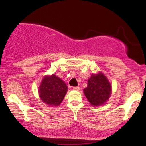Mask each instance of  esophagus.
Segmentation results:
<instances>
[{"mask_svg":"<svg viewBox=\"0 0 146 146\" xmlns=\"http://www.w3.org/2000/svg\"><path fill=\"white\" fill-rule=\"evenodd\" d=\"M73 89L74 90H77V91H78V90H80V87H79V86H75V87H73Z\"/></svg>","mask_w":146,"mask_h":146,"instance_id":"esophagus-1","label":"esophagus"}]
</instances>
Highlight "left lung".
<instances>
[{
    "label": "left lung",
    "mask_w": 146,
    "mask_h": 146,
    "mask_svg": "<svg viewBox=\"0 0 146 146\" xmlns=\"http://www.w3.org/2000/svg\"><path fill=\"white\" fill-rule=\"evenodd\" d=\"M111 90V84L106 77L99 73L92 74L88 79V86L84 89V93L92 105L100 106L109 99Z\"/></svg>",
    "instance_id": "obj_1"
}]
</instances>
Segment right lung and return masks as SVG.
Masks as SVG:
<instances>
[{
    "label": "right lung",
    "instance_id": "right-lung-1",
    "mask_svg": "<svg viewBox=\"0 0 146 146\" xmlns=\"http://www.w3.org/2000/svg\"><path fill=\"white\" fill-rule=\"evenodd\" d=\"M67 90L66 84L60 78L53 74L42 80L39 94L44 103L50 106H58L63 100Z\"/></svg>",
    "mask_w": 146,
    "mask_h": 146
}]
</instances>
